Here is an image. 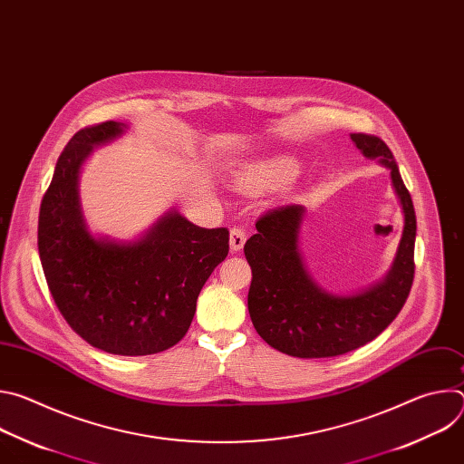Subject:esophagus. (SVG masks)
<instances>
[{"label": "esophagus", "instance_id": "esophagus-1", "mask_svg": "<svg viewBox=\"0 0 464 464\" xmlns=\"http://www.w3.org/2000/svg\"><path fill=\"white\" fill-rule=\"evenodd\" d=\"M246 238H247V235H246V231H244L242 227H233V229L229 231V246H231V251H240L242 246H244V242H246Z\"/></svg>", "mask_w": 464, "mask_h": 464}]
</instances>
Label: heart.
I'll return each mask as SVG.
<instances>
[{
  "label": "heart",
  "instance_id": "1",
  "mask_svg": "<svg viewBox=\"0 0 464 464\" xmlns=\"http://www.w3.org/2000/svg\"><path fill=\"white\" fill-rule=\"evenodd\" d=\"M295 172V161L290 158H274L255 165L247 176V187L266 188L288 181Z\"/></svg>",
  "mask_w": 464,
  "mask_h": 464
}]
</instances>
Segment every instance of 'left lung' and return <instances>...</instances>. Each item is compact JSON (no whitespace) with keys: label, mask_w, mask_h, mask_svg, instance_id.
Listing matches in <instances>:
<instances>
[{"label":"left lung","mask_w":464,"mask_h":464,"mask_svg":"<svg viewBox=\"0 0 464 464\" xmlns=\"http://www.w3.org/2000/svg\"><path fill=\"white\" fill-rule=\"evenodd\" d=\"M365 158L389 167L404 209V233L387 277L367 292L342 297L321 290L306 274L297 237L304 208L281 206L264 213L244 246L251 266L247 310L258 336L270 347L297 358H330L351 353L399 315L415 277L417 218L389 147L371 134H351Z\"/></svg>","instance_id":"left-lung-1"}]
</instances>
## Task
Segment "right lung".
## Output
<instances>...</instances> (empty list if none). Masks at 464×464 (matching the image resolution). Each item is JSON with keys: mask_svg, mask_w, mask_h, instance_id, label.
Listing matches in <instances>:
<instances>
[{"mask_svg": "<svg viewBox=\"0 0 464 464\" xmlns=\"http://www.w3.org/2000/svg\"><path fill=\"white\" fill-rule=\"evenodd\" d=\"M122 128L115 121L86 126L65 145L42 198L38 253L56 308L84 342L110 354L149 356L187 334L202 286L229 253V231L170 213L138 242L93 238L81 215L79 169L92 147Z\"/></svg>", "mask_w": 464, "mask_h": 464, "instance_id": "obj_1", "label": "right lung"}]
</instances>
